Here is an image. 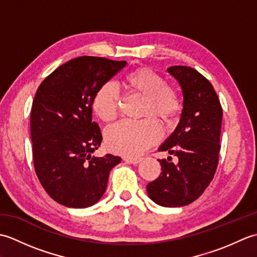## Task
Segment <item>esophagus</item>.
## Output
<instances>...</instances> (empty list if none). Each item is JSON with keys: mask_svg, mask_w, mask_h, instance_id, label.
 <instances>
[{"mask_svg": "<svg viewBox=\"0 0 257 257\" xmlns=\"http://www.w3.org/2000/svg\"><path fill=\"white\" fill-rule=\"evenodd\" d=\"M123 160L127 163H133V165H138L140 162L139 158H130V157H124Z\"/></svg>", "mask_w": 257, "mask_h": 257, "instance_id": "34e87169", "label": "esophagus"}]
</instances>
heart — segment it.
<instances>
[{
  "mask_svg": "<svg viewBox=\"0 0 257 257\" xmlns=\"http://www.w3.org/2000/svg\"><path fill=\"white\" fill-rule=\"evenodd\" d=\"M129 88L146 97L145 116L169 121L181 109L178 92L167 86L166 79L150 68H139L125 76ZM120 94L117 86L107 83L98 88L92 98V110L103 121H112L119 111ZM162 132L155 119L140 121L124 119L105 133L108 148L114 154L137 157L161 139Z\"/></svg>",
  "mask_w": 257,
  "mask_h": 257,
  "instance_id": "obj_1",
  "label": "heart"
}]
</instances>
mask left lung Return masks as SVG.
<instances>
[{
	"label": "left lung",
	"instance_id": "8db88e82",
	"mask_svg": "<svg viewBox=\"0 0 257 257\" xmlns=\"http://www.w3.org/2000/svg\"><path fill=\"white\" fill-rule=\"evenodd\" d=\"M168 73L181 86L183 109L177 128L159 151L178 158L159 160L161 173L147 184L149 198L166 207L192 203L204 192L214 177L219 152L222 107L212 84L198 70L171 66Z\"/></svg>",
	"mask_w": 257,
	"mask_h": 257
}]
</instances>
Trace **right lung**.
Segmentation results:
<instances>
[{
  "mask_svg": "<svg viewBox=\"0 0 257 257\" xmlns=\"http://www.w3.org/2000/svg\"><path fill=\"white\" fill-rule=\"evenodd\" d=\"M127 62L103 57L70 59L38 87L31 111L34 168L43 188L57 203L81 209L105 193L109 172L120 157L91 156L100 147L92 121V98Z\"/></svg>",
  "mask_w": 257,
  "mask_h": 257,
  "instance_id": "obj_1",
  "label": "right lung"
}]
</instances>
